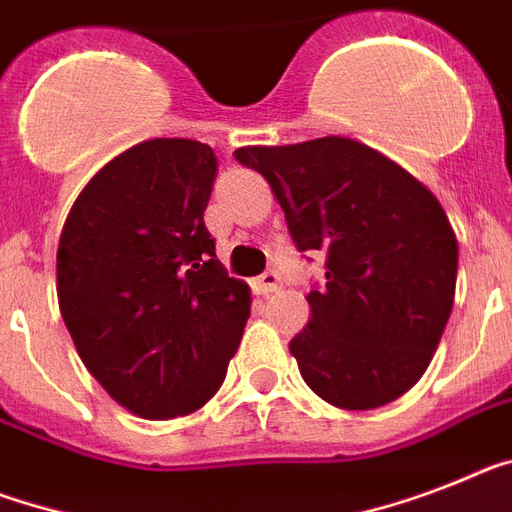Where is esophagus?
<instances>
[{
	"mask_svg": "<svg viewBox=\"0 0 512 512\" xmlns=\"http://www.w3.org/2000/svg\"><path fill=\"white\" fill-rule=\"evenodd\" d=\"M252 286H255L257 294L268 296V294H273V291H278V286H281V276H278V273H273V270H265L263 276L255 278V283H252Z\"/></svg>",
	"mask_w": 512,
	"mask_h": 512,
	"instance_id": "esophagus-1",
	"label": "esophagus"
}]
</instances>
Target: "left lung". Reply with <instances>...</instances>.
<instances>
[{"label":"left lung","mask_w":512,"mask_h":512,"mask_svg":"<svg viewBox=\"0 0 512 512\" xmlns=\"http://www.w3.org/2000/svg\"><path fill=\"white\" fill-rule=\"evenodd\" d=\"M265 176L299 252H325L307 328L289 343L304 382L338 409L411 390L448 325L458 242L437 197L349 137L234 150Z\"/></svg>","instance_id":"left-lung-1"}]
</instances>
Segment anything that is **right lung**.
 Masks as SVG:
<instances>
[{"mask_svg": "<svg viewBox=\"0 0 512 512\" xmlns=\"http://www.w3.org/2000/svg\"><path fill=\"white\" fill-rule=\"evenodd\" d=\"M213 148L156 137L88 182L57 252L62 320L88 372L143 419L197 411L221 388L252 294L205 229Z\"/></svg>", "mask_w": 512, "mask_h": 512, "instance_id": "obj_1", "label": "right lung"}]
</instances>
